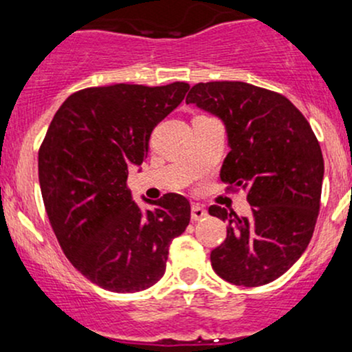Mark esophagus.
<instances>
[{
    "instance_id": "1",
    "label": "esophagus",
    "mask_w": 352,
    "mask_h": 352,
    "mask_svg": "<svg viewBox=\"0 0 352 352\" xmlns=\"http://www.w3.org/2000/svg\"><path fill=\"white\" fill-rule=\"evenodd\" d=\"M207 217V210L200 206H192V220H202Z\"/></svg>"
}]
</instances>
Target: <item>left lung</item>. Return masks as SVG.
Segmentation results:
<instances>
[{
	"mask_svg": "<svg viewBox=\"0 0 352 352\" xmlns=\"http://www.w3.org/2000/svg\"><path fill=\"white\" fill-rule=\"evenodd\" d=\"M187 103L226 123L229 155L220 168L227 192L244 190L250 215L219 206L208 214L229 223L210 254L227 283L257 287L276 280L302 256L320 207L324 160L311 125L277 91L244 82H207L190 88Z\"/></svg>",
	"mask_w": 352,
	"mask_h": 352,
	"instance_id": "obj_1",
	"label": "left lung"
}]
</instances>
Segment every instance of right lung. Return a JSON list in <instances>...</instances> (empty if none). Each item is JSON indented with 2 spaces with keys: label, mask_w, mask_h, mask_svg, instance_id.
<instances>
[{
  "label": "right lung",
  "mask_w": 352,
  "mask_h": 352,
  "mask_svg": "<svg viewBox=\"0 0 352 352\" xmlns=\"http://www.w3.org/2000/svg\"><path fill=\"white\" fill-rule=\"evenodd\" d=\"M188 83H118L69 95L40 153L41 195L58 244L87 279L138 292L164 276L168 245L190 222V202L165 194L146 214L132 200L129 170L148 152L153 129L180 105Z\"/></svg>",
  "instance_id": "1"
}]
</instances>
